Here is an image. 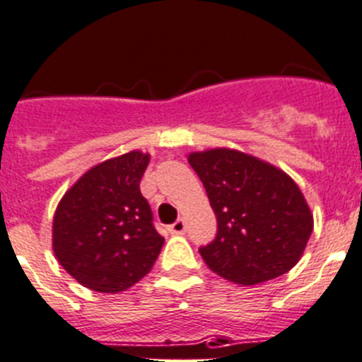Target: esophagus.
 <instances>
[{"instance_id": "esophagus-1", "label": "esophagus", "mask_w": 362, "mask_h": 362, "mask_svg": "<svg viewBox=\"0 0 362 362\" xmlns=\"http://www.w3.org/2000/svg\"><path fill=\"white\" fill-rule=\"evenodd\" d=\"M185 230H187V224H185L183 218H177V221H175L174 224L168 228V231H170L172 235H183Z\"/></svg>"}]
</instances>
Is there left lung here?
<instances>
[{
  "label": "left lung",
  "mask_w": 362,
  "mask_h": 362,
  "mask_svg": "<svg viewBox=\"0 0 362 362\" xmlns=\"http://www.w3.org/2000/svg\"><path fill=\"white\" fill-rule=\"evenodd\" d=\"M217 217V237L199 253L214 273L257 285L291 271L303 255L314 217L291 175L235 148L190 152Z\"/></svg>",
  "instance_id": "1"
}]
</instances>
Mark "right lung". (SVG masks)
<instances>
[{"label": "right lung", "mask_w": 362, "mask_h": 362, "mask_svg": "<svg viewBox=\"0 0 362 362\" xmlns=\"http://www.w3.org/2000/svg\"><path fill=\"white\" fill-rule=\"evenodd\" d=\"M151 154L131 151L89 168L53 215L52 246L59 264L97 293H122L152 269L165 238L140 192Z\"/></svg>", "instance_id": "add662e5"}]
</instances>
